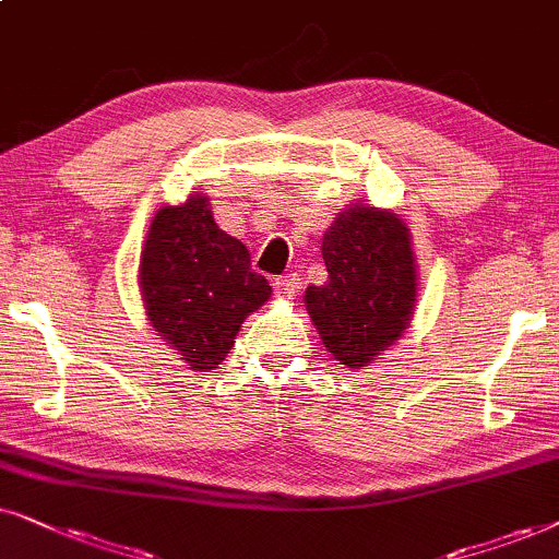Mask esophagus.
I'll return each mask as SVG.
<instances>
[{"mask_svg":"<svg viewBox=\"0 0 559 559\" xmlns=\"http://www.w3.org/2000/svg\"><path fill=\"white\" fill-rule=\"evenodd\" d=\"M275 294L284 296V299H292V296H296V292H299V275L296 273H284L275 278Z\"/></svg>","mask_w":559,"mask_h":559,"instance_id":"34e87169","label":"esophagus"}]
</instances>
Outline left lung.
<instances>
[{
  "instance_id": "8db88e82",
  "label": "left lung",
  "mask_w": 559,
  "mask_h": 559,
  "mask_svg": "<svg viewBox=\"0 0 559 559\" xmlns=\"http://www.w3.org/2000/svg\"><path fill=\"white\" fill-rule=\"evenodd\" d=\"M330 278L309 286L307 309L342 366L362 368L406 330L416 304L412 237L396 214L353 206L322 240Z\"/></svg>"
}]
</instances>
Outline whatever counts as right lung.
I'll use <instances>...</instances> for the list:
<instances>
[{
	"label": "right lung",
	"instance_id": "obj_1",
	"mask_svg": "<svg viewBox=\"0 0 559 559\" xmlns=\"http://www.w3.org/2000/svg\"><path fill=\"white\" fill-rule=\"evenodd\" d=\"M140 294L153 330L191 370H214L235 345L250 311L267 301L265 275L250 252L212 217L210 199L163 206L140 255Z\"/></svg>",
	"mask_w": 559,
	"mask_h": 559
}]
</instances>
